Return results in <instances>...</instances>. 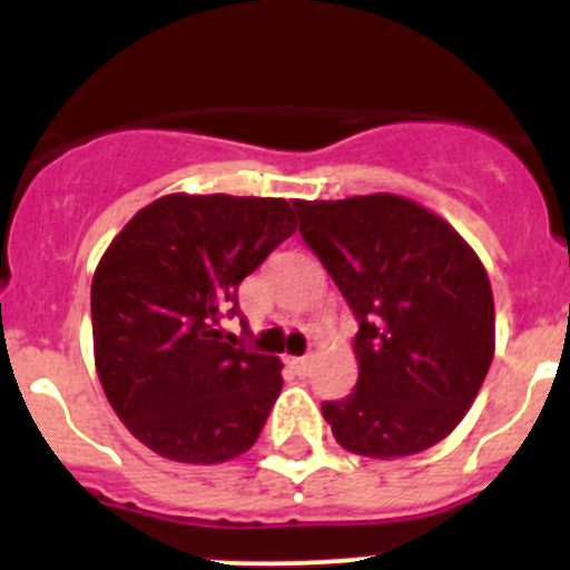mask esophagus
Here are the masks:
<instances>
[{
  "mask_svg": "<svg viewBox=\"0 0 570 570\" xmlns=\"http://www.w3.org/2000/svg\"><path fill=\"white\" fill-rule=\"evenodd\" d=\"M286 366L292 368L295 374H306L309 372V357H286Z\"/></svg>",
  "mask_w": 570,
  "mask_h": 570,
  "instance_id": "obj_1",
  "label": "esophagus"
}]
</instances>
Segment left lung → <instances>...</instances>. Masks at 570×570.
Here are the masks:
<instances>
[{
	"label": "left lung",
	"instance_id": "left-lung-1",
	"mask_svg": "<svg viewBox=\"0 0 570 570\" xmlns=\"http://www.w3.org/2000/svg\"><path fill=\"white\" fill-rule=\"evenodd\" d=\"M301 235L355 312V392L323 403L352 454L394 460L458 429L494 357L483 261L438 213L394 193L295 202Z\"/></svg>",
	"mask_w": 570,
	"mask_h": 570
}]
</instances>
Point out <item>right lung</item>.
<instances>
[{
	"mask_svg": "<svg viewBox=\"0 0 570 570\" xmlns=\"http://www.w3.org/2000/svg\"><path fill=\"white\" fill-rule=\"evenodd\" d=\"M284 198L170 193L138 209L96 266L94 357L112 412L176 463L249 451L284 363L224 341L240 281L295 233Z\"/></svg>",
	"mask_w": 570,
	"mask_h": 570,
	"instance_id": "1",
	"label": "right lung"
}]
</instances>
